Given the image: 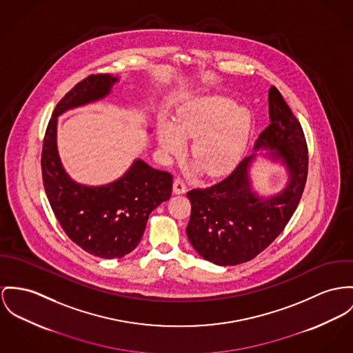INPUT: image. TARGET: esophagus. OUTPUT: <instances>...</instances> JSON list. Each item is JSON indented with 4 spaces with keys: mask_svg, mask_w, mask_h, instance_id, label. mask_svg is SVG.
<instances>
[{
    "mask_svg": "<svg viewBox=\"0 0 353 353\" xmlns=\"http://www.w3.org/2000/svg\"><path fill=\"white\" fill-rule=\"evenodd\" d=\"M185 190H187V185H185L184 180L176 179L174 183H173V192H174L176 194H180V193H184Z\"/></svg>",
    "mask_w": 353,
    "mask_h": 353,
    "instance_id": "1",
    "label": "esophagus"
}]
</instances>
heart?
<instances>
[{"label":"heart","instance_id":"b5f03b06","mask_svg":"<svg viewBox=\"0 0 353 353\" xmlns=\"http://www.w3.org/2000/svg\"><path fill=\"white\" fill-rule=\"evenodd\" d=\"M252 126L247 109L227 97H205L190 103L176 117V126L163 122L159 143L165 154L181 156L184 139H193L190 156L208 176H221L243 156Z\"/></svg>","mask_w":353,"mask_h":353}]
</instances>
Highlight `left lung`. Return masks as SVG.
I'll return each mask as SVG.
<instances>
[{"label": "left lung", "instance_id": "obj_1", "mask_svg": "<svg viewBox=\"0 0 353 353\" xmlns=\"http://www.w3.org/2000/svg\"><path fill=\"white\" fill-rule=\"evenodd\" d=\"M270 125L259 134L254 149H270L272 160L289 170L286 188L269 199L251 190L250 165L256 153L243 159L223 180L187 193L190 217L187 235L193 248L220 266L254 259L283 231L299 207L307 177V145L302 126L281 92L269 91Z\"/></svg>", "mask_w": 353, "mask_h": 353}]
</instances>
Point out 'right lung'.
Returning <instances> with one entry per match:
<instances>
[{
	"label": "right lung",
	"instance_id": "right-lung-1",
	"mask_svg": "<svg viewBox=\"0 0 353 353\" xmlns=\"http://www.w3.org/2000/svg\"><path fill=\"white\" fill-rule=\"evenodd\" d=\"M118 81L109 74L90 75L56 105L41 152L44 190L67 236L85 252L114 259L141 242L150 212L172 194L173 177L137 160L117 181L102 187L77 184L64 172L56 146L57 115L106 97Z\"/></svg>",
	"mask_w": 353,
	"mask_h": 353
}]
</instances>
